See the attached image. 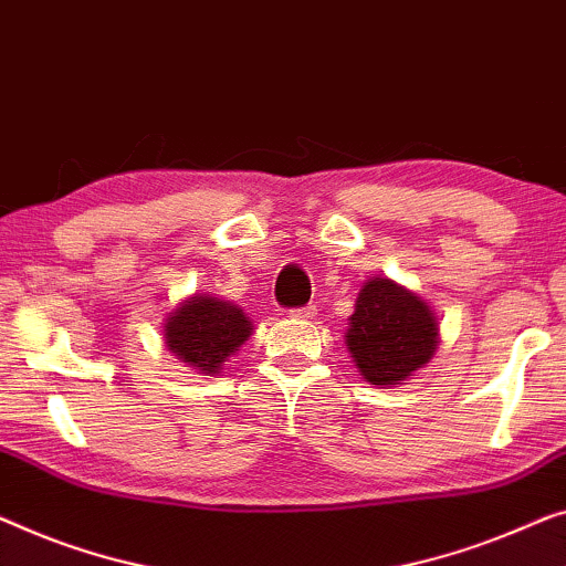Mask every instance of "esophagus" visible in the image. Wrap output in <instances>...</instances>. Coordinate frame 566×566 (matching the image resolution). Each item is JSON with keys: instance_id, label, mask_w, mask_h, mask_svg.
Instances as JSON below:
<instances>
[{"instance_id": "1", "label": "esophagus", "mask_w": 566, "mask_h": 566, "mask_svg": "<svg viewBox=\"0 0 566 566\" xmlns=\"http://www.w3.org/2000/svg\"><path fill=\"white\" fill-rule=\"evenodd\" d=\"M315 315H317V312H315V307H312V305L290 310V317H294V319H312Z\"/></svg>"}]
</instances>
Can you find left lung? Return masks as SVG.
<instances>
[{
  "label": "left lung",
  "mask_w": 566,
  "mask_h": 566,
  "mask_svg": "<svg viewBox=\"0 0 566 566\" xmlns=\"http://www.w3.org/2000/svg\"><path fill=\"white\" fill-rule=\"evenodd\" d=\"M437 319L427 302L389 280L364 284L350 315V356L376 386L399 384L434 356Z\"/></svg>",
  "instance_id": "8db88e82"
}]
</instances>
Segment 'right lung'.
Here are the masks:
<instances>
[{
  "mask_svg": "<svg viewBox=\"0 0 566 566\" xmlns=\"http://www.w3.org/2000/svg\"><path fill=\"white\" fill-rule=\"evenodd\" d=\"M249 317L241 307L216 297L182 302L165 323L167 348L202 374H218L229 356L251 335Z\"/></svg>",
  "mask_w": 566,
  "mask_h": 566,
  "instance_id": "add662e5",
  "label": "right lung"
}]
</instances>
